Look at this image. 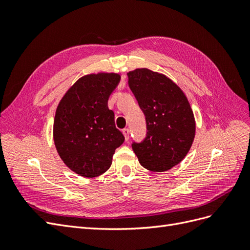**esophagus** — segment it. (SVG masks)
<instances>
[{
	"instance_id": "1",
	"label": "esophagus",
	"mask_w": 250,
	"mask_h": 250,
	"mask_svg": "<svg viewBox=\"0 0 250 250\" xmlns=\"http://www.w3.org/2000/svg\"><path fill=\"white\" fill-rule=\"evenodd\" d=\"M122 132H123L124 137H125V141H128V140H129V133H130L129 129H127V128H125V129H123V130H122Z\"/></svg>"
}]
</instances>
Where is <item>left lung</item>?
Returning a JSON list of instances; mask_svg holds the SVG:
<instances>
[{
  "instance_id": "1",
  "label": "left lung",
  "mask_w": 250,
  "mask_h": 250,
  "mask_svg": "<svg viewBox=\"0 0 250 250\" xmlns=\"http://www.w3.org/2000/svg\"><path fill=\"white\" fill-rule=\"evenodd\" d=\"M128 85L146 119V137L132 142L140 164L153 172L184 160L195 137V120L187 97L163 74L148 69L129 72Z\"/></svg>"
}]
</instances>
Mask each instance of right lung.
Instances as JSON below:
<instances>
[{
  "mask_svg": "<svg viewBox=\"0 0 250 250\" xmlns=\"http://www.w3.org/2000/svg\"><path fill=\"white\" fill-rule=\"evenodd\" d=\"M120 82L118 74L87 75L67 90L54 119V142L59 156L72 171L84 177L106 172L115 150L125 138L107 106Z\"/></svg>",
  "mask_w": 250,
  "mask_h": 250,
  "instance_id": "1",
  "label": "right lung"
}]
</instances>
